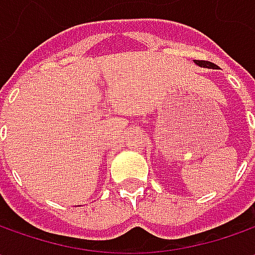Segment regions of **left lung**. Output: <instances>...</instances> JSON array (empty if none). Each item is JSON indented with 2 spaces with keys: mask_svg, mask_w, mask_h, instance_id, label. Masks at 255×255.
I'll return each instance as SVG.
<instances>
[{
  "mask_svg": "<svg viewBox=\"0 0 255 255\" xmlns=\"http://www.w3.org/2000/svg\"><path fill=\"white\" fill-rule=\"evenodd\" d=\"M196 65H199L201 68H211V69H216L217 66L216 64H211V62H207V61H194Z\"/></svg>",
  "mask_w": 255,
  "mask_h": 255,
  "instance_id": "left-lung-1",
  "label": "left lung"
}]
</instances>
